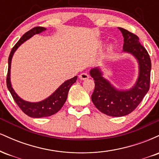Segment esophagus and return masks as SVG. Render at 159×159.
<instances>
[{
    "label": "esophagus",
    "mask_w": 159,
    "mask_h": 159,
    "mask_svg": "<svg viewBox=\"0 0 159 159\" xmlns=\"http://www.w3.org/2000/svg\"><path fill=\"white\" fill-rule=\"evenodd\" d=\"M79 78L81 80H86L87 78H89V75L87 73H81L79 75Z\"/></svg>",
    "instance_id": "34e87169"
}]
</instances>
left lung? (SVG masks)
Masks as SVG:
<instances>
[{"label": "left lung", "mask_w": 159, "mask_h": 159, "mask_svg": "<svg viewBox=\"0 0 159 159\" xmlns=\"http://www.w3.org/2000/svg\"><path fill=\"white\" fill-rule=\"evenodd\" d=\"M124 37L123 52L130 53L139 64V75L130 90H119L102 77L98 67L90 70L95 82L91 99L98 110L111 116H123L132 113L147 93L150 84L151 60L146 48L135 34L119 27Z\"/></svg>", "instance_id": "8db88e82"}]
</instances>
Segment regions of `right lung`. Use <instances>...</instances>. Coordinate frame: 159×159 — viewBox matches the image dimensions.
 Listing matches in <instances>:
<instances>
[{"instance_id": "right-lung-1", "label": "right lung", "mask_w": 159, "mask_h": 159, "mask_svg": "<svg viewBox=\"0 0 159 159\" xmlns=\"http://www.w3.org/2000/svg\"><path fill=\"white\" fill-rule=\"evenodd\" d=\"M46 30L43 27H36L32 28L29 31L25 33L24 35L21 36L18 43L14 45L13 48H12L10 56L8 59V72H7V86L9 91L12 95L14 101L16 102L18 106L20 107L21 111L27 114V116H30L33 118H41L46 117V116H52V115L56 114L61 109L63 105L66 101L67 96L69 89L75 82L77 80V76H75L74 78L66 81L63 84H61L57 89V90L52 95H51L49 97L45 98V100L39 102H26L21 98L16 93V92L12 89V85L10 82V66L11 61H12V56H13L14 52H16V49L25 43L26 40L30 39L31 36L35 34H39V33L44 31Z\"/></svg>"}]
</instances>
